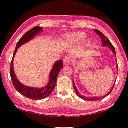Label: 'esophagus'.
Wrapping results in <instances>:
<instances>
[{"mask_svg": "<svg viewBox=\"0 0 128 128\" xmlns=\"http://www.w3.org/2000/svg\"><path fill=\"white\" fill-rule=\"evenodd\" d=\"M71 61V58L69 56H67L64 58V63L66 66H68V64Z\"/></svg>", "mask_w": 128, "mask_h": 128, "instance_id": "34e87169", "label": "esophagus"}]
</instances>
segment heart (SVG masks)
<instances>
[{
    "mask_svg": "<svg viewBox=\"0 0 128 128\" xmlns=\"http://www.w3.org/2000/svg\"><path fill=\"white\" fill-rule=\"evenodd\" d=\"M86 37V34L83 32H77L71 34L66 36V42L71 44L78 43L80 41L84 38ZM86 45H88V43H87Z\"/></svg>",
    "mask_w": 128,
    "mask_h": 128,
    "instance_id": "obj_1",
    "label": "heart"
}]
</instances>
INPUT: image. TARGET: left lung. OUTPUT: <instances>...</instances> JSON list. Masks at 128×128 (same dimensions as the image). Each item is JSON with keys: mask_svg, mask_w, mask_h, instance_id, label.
<instances>
[{"mask_svg": "<svg viewBox=\"0 0 128 128\" xmlns=\"http://www.w3.org/2000/svg\"><path fill=\"white\" fill-rule=\"evenodd\" d=\"M94 30L95 31V32H96V33L100 36V38H101L102 42V45H103L104 46H109V47H110V48H111V50H112V52H113L114 53V54L116 55L114 47V46L112 45V44L111 43V42H110V40H109L108 39V38H107V37H106V36H104V34L102 33L101 32H100V31H99V30H96V29H94ZM116 67H117V68L118 67V65L116 66ZM117 74H118V73H117ZM73 84L74 88V90H75V91H76V94H77L79 97H80L81 98L84 100H87V101H96V100H100V99L104 98V97H106L107 96H108V95L110 94L111 92L112 91V90H113V88H114V84H114V85L112 86V88H111L110 91L108 93V94H107L106 95H104V96H102V97H90V98H89V97H85V96H82V95H81V94H80V93L78 92V90H76V86H75V85H74V82L73 80Z\"/></svg>", "mask_w": 128, "mask_h": 128, "instance_id": "8db88e82", "label": "left lung"}]
</instances>
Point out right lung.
Returning <instances> with one entry per match:
<instances>
[{
    "label": "right lung",
    "instance_id": "1",
    "mask_svg": "<svg viewBox=\"0 0 128 128\" xmlns=\"http://www.w3.org/2000/svg\"><path fill=\"white\" fill-rule=\"evenodd\" d=\"M42 27L35 26L29 31H28L24 36H22V38L20 39V40L18 41L17 45H16V47L14 52L13 53V56L10 64V75L12 83L15 89L21 94L24 95L27 98L32 100H41L49 96L51 93L52 92L53 90L54 89L55 85H56V79L59 72L60 71V69H62L63 67V64H62V60H59L55 62L52 70L50 72L49 83L46 86L42 88H36L25 86L22 83H20V81L16 78L14 72L13 70V61L14 56L17 52V48L24 44L30 41L38 32L42 31Z\"/></svg>",
    "mask_w": 128,
    "mask_h": 128
}]
</instances>
